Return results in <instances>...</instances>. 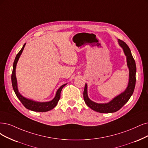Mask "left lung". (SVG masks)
Returning a JSON list of instances; mask_svg holds the SVG:
<instances>
[{
	"instance_id": "8db88e82",
	"label": "left lung",
	"mask_w": 148,
	"mask_h": 148,
	"mask_svg": "<svg viewBox=\"0 0 148 148\" xmlns=\"http://www.w3.org/2000/svg\"><path fill=\"white\" fill-rule=\"evenodd\" d=\"M119 45L123 49L125 56L127 57V63L129 69V81L127 88L116 97L107 103H97L91 101L87 95V85L85 84L84 91V99L86 104L92 110L99 113H113L117 112L126 103L132 95L136 82V64L135 60L127 44L121 40H118Z\"/></svg>"
}]
</instances>
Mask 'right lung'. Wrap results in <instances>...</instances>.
<instances>
[{"label":"right lung","mask_w":148,"mask_h":148,"mask_svg":"<svg viewBox=\"0 0 148 148\" xmlns=\"http://www.w3.org/2000/svg\"><path fill=\"white\" fill-rule=\"evenodd\" d=\"M25 44H24L23 48L21 49V51L18 52V53L16 55V58L14 59V61L13 63V72L12 74V86L14 90V91L16 96L18 97L19 101L23 103V106L29 110H30L34 112H47L52 110L55 107H56L57 104V103L60 98V92L63 87L66 85L64 84L60 87L59 89L57 90V93L56 95V97H54V99L52 100L50 102H35L34 101H32L30 99H27L23 96H21L18 91V87H17V80H16V74H15V69L16 64L19 60V58L21 56V54L23 52V49L25 47Z\"/></svg>","instance_id":"add662e5"}]
</instances>
